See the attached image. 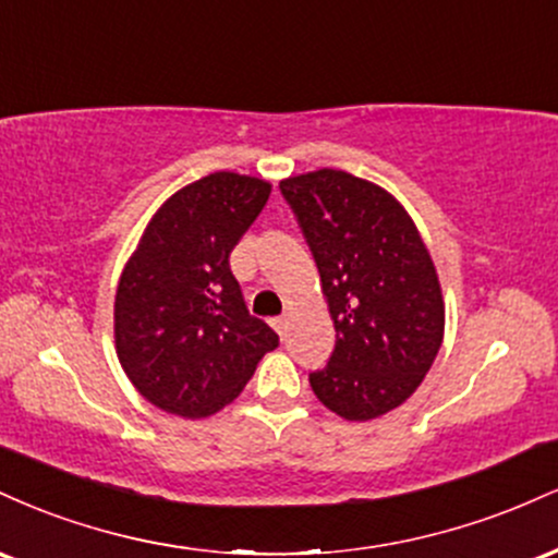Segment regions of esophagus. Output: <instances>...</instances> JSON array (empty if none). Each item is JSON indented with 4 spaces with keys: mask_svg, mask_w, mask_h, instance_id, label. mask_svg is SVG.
I'll list each match as a JSON object with an SVG mask.
<instances>
[{
    "mask_svg": "<svg viewBox=\"0 0 558 558\" xmlns=\"http://www.w3.org/2000/svg\"><path fill=\"white\" fill-rule=\"evenodd\" d=\"M272 328L278 330V336H286V328H288V317L280 315V317H272Z\"/></svg>",
    "mask_w": 558,
    "mask_h": 558,
    "instance_id": "obj_1",
    "label": "esophagus"
}]
</instances>
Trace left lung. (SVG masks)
Here are the masks:
<instances>
[{
    "label": "left lung",
    "mask_w": 558,
    "mask_h": 558,
    "mask_svg": "<svg viewBox=\"0 0 558 558\" xmlns=\"http://www.w3.org/2000/svg\"><path fill=\"white\" fill-rule=\"evenodd\" d=\"M319 270L336 349L310 386L343 420L401 407L444 341V296L407 209L380 185L343 170L280 181Z\"/></svg>",
    "instance_id": "obj_1"
}]
</instances>
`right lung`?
Masks as SVG:
<instances>
[{
  "label": "right lung",
  "instance_id": "obj_1",
  "mask_svg": "<svg viewBox=\"0 0 558 558\" xmlns=\"http://www.w3.org/2000/svg\"><path fill=\"white\" fill-rule=\"evenodd\" d=\"M270 198V183L213 172L159 207L114 296L125 375L155 407L207 417L241 393L278 336L248 315L230 252Z\"/></svg>",
  "mask_w": 558,
  "mask_h": 558
}]
</instances>
